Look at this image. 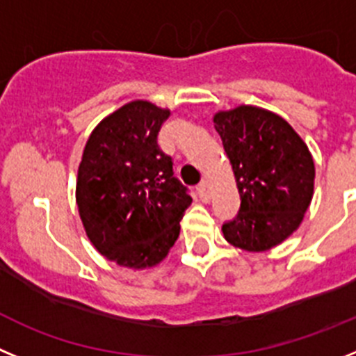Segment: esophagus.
<instances>
[{
    "mask_svg": "<svg viewBox=\"0 0 356 356\" xmlns=\"http://www.w3.org/2000/svg\"><path fill=\"white\" fill-rule=\"evenodd\" d=\"M197 193H198V198L204 202H209L211 198V188H209V182L204 179V181L200 182V184L197 186Z\"/></svg>",
    "mask_w": 356,
    "mask_h": 356,
    "instance_id": "obj_1",
    "label": "esophagus"
}]
</instances>
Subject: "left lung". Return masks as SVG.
I'll use <instances>...</instances> for the list:
<instances>
[{"label": "left lung", "instance_id": "left-lung-1", "mask_svg": "<svg viewBox=\"0 0 356 356\" xmlns=\"http://www.w3.org/2000/svg\"><path fill=\"white\" fill-rule=\"evenodd\" d=\"M214 127L241 197L238 214L223 223V236L246 252L273 248L298 229L312 200V156L284 118L262 108L220 111Z\"/></svg>", "mask_w": 356, "mask_h": 356}]
</instances>
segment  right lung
<instances>
[{
	"mask_svg": "<svg viewBox=\"0 0 356 356\" xmlns=\"http://www.w3.org/2000/svg\"><path fill=\"white\" fill-rule=\"evenodd\" d=\"M168 115L147 101L129 102L95 127L79 165L76 202L86 236L127 268L163 261L191 206L190 190L158 142Z\"/></svg>",
	"mask_w": 356,
	"mask_h": 356,
	"instance_id": "add662e5",
	"label": "right lung"
}]
</instances>
